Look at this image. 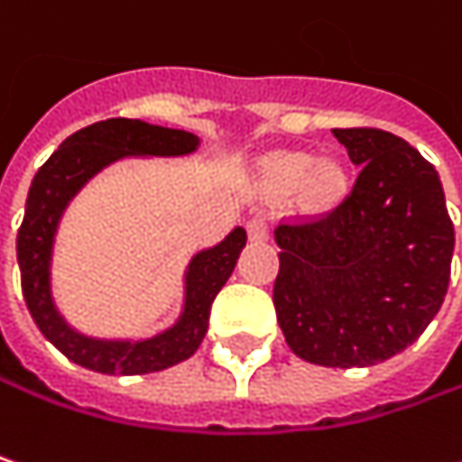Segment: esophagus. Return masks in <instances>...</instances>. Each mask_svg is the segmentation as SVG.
I'll list each match as a JSON object with an SVG mask.
<instances>
[{
    "mask_svg": "<svg viewBox=\"0 0 462 462\" xmlns=\"http://www.w3.org/2000/svg\"><path fill=\"white\" fill-rule=\"evenodd\" d=\"M247 231H249V239H254V242H263V239H268V234H271V220H268V215L265 213H254L247 220Z\"/></svg>",
    "mask_w": 462,
    "mask_h": 462,
    "instance_id": "1",
    "label": "esophagus"
}]
</instances>
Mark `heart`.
Here are the masks:
<instances>
[{
	"instance_id": "1",
	"label": "heart",
	"mask_w": 462,
	"mask_h": 462,
	"mask_svg": "<svg viewBox=\"0 0 462 462\" xmlns=\"http://www.w3.org/2000/svg\"><path fill=\"white\" fill-rule=\"evenodd\" d=\"M313 157L310 154H302V152L279 154L273 160V176L283 186H294V183L302 181L307 173L313 170ZM342 189H345V173H342V168L337 162H323V165H318L314 173L308 177V197L313 202H318V205L334 202L342 194Z\"/></svg>"
}]
</instances>
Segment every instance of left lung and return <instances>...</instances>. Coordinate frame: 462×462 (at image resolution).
I'll use <instances>...</instances> for the list:
<instances>
[{
	"mask_svg": "<svg viewBox=\"0 0 462 462\" xmlns=\"http://www.w3.org/2000/svg\"><path fill=\"white\" fill-rule=\"evenodd\" d=\"M357 165L331 210L289 215L276 231L273 305L291 352L363 368L411 346L439 313L455 228L434 165L381 128H334Z\"/></svg>",
	"mask_w": 462,
	"mask_h": 462,
	"instance_id": "obj_1",
	"label": "left lung"
}]
</instances>
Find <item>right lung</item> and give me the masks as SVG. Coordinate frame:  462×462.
I'll return each instance as SVG.
<instances>
[{"label": "right lung", "mask_w": 462, "mask_h": 462, "mask_svg": "<svg viewBox=\"0 0 462 462\" xmlns=\"http://www.w3.org/2000/svg\"><path fill=\"white\" fill-rule=\"evenodd\" d=\"M199 144L189 131L149 125L144 120L110 117L86 125L68 136L39 168L28 189L25 215L17 231V263L25 305L39 331L68 360L88 371L110 376H139L171 368L191 357L208 334L215 294L234 273L239 252L247 245V231L236 228L217 247L199 252L186 276V310L165 334L144 342H102L76 334L54 310L50 297V252L57 220L70 197L99 168L125 154H186Z\"/></svg>", "instance_id": "right-lung-1"}]
</instances>
